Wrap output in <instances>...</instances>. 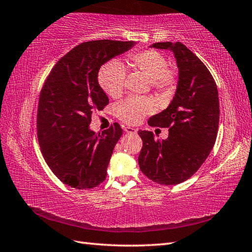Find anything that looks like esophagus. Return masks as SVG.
Here are the masks:
<instances>
[{"mask_svg": "<svg viewBox=\"0 0 252 252\" xmlns=\"http://www.w3.org/2000/svg\"><path fill=\"white\" fill-rule=\"evenodd\" d=\"M125 131L126 133H130V134H136V129H134V127L126 126V127H125Z\"/></svg>", "mask_w": 252, "mask_h": 252, "instance_id": "34e87169", "label": "esophagus"}]
</instances>
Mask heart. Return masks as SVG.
I'll use <instances>...</instances> for the list:
<instances>
[{
  "label": "heart",
  "instance_id": "1",
  "mask_svg": "<svg viewBox=\"0 0 252 252\" xmlns=\"http://www.w3.org/2000/svg\"><path fill=\"white\" fill-rule=\"evenodd\" d=\"M129 65L149 78L151 87L161 96L170 97L178 87V72L170 68L168 58L156 50L131 52L127 55ZM126 69L119 61L112 60L104 63L98 71V83L111 98H118L125 91ZM155 109V103L149 97L126 98L117 107V115L127 125H137Z\"/></svg>",
  "mask_w": 252,
  "mask_h": 252
}]
</instances>
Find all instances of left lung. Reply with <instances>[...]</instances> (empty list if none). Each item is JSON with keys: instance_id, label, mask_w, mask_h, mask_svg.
Masks as SVG:
<instances>
[{"instance_id": "1", "label": "left lung", "mask_w": 252, "mask_h": 252, "mask_svg": "<svg viewBox=\"0 0 252 252\" xmlns=\"http://www.w3.org/2000/svg\"><path fill=\"white\" fill-rule=\"evenodd\" d=\"M152 46L173 52L179 82L168 108L148 120L151 126L168 127L169 136L155 140L153 132L138 131L143 141L138 164L155 183L175 185L197 172L215 145L220 119L218 88L205 63L181 42Z\"/></svg>"}]
</instances>
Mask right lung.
I'll return each instance as SVG.
<instances>
[{
    "label": "right lung",
    "mask_w": 252,
    "mask_h": 252,
    "mask_svg": "<svg viewBox=\"0 0 252 252\" xmlns=\"http://www.w3.org/2000/svg\"><path fill=\"white\" fill-rule=\"evenodd\" d=\"M134 44L115 40L83 42L62 57L46 78L37 106V141L47 165L63 184L90 189L105 181L122 129L115 122L101 133L90 130L93 112L109 103L98 84V71Z\"/></svg>",
    "instance_id": "right-lung-1"
}]
</instances>
